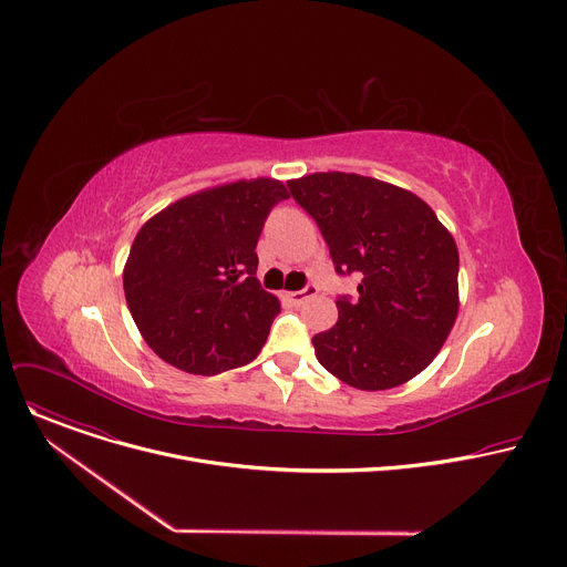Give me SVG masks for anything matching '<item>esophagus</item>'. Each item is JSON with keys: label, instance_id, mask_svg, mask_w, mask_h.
<instances>
[{"label": "esophagus", "instance_id": "esophagus-1", "mask_svg": "<svg viewBox=\"0 0 567 567\" xmlns=\"http://www.w3.org/2000/svg\"><path fill=\"white\" fill-rule=\"evenodd\" d=\"M316 287L313 285H307L305 289H300V291H287L285 293V298L291 302V305H302L307 298H311V296H316Z\"/></svg>", "mask_w": 567, "mask_h": 567}]
</instances>
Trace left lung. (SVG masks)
<instances>
[{
	"instance_id": "8db88e82",
	"label": "left lung",
	"mask_w": 567,
	"mask_h": 567,
	"mask_svg": "<svg viewBox=\"0 0 567 567\" xmlns=\"http://www.w3.org/2000/svg\"><path fill=\"white\" fill-rule=\"evenodd\" d=\"M313 217L339 276L361 274L359 298L339 296V320L311 339L318 363L359 390L417 377L457 318L460 256L453 235L411 190L348 175L287 182Z\"/></svg>"
}]
</instances>
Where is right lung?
Returning <instances> with one entry per match:
<instances>
[{
	"label": "right lung",
	"instance_id": "obj_1",
	"mask_svg": "<svg viewBox=\"0 0 567 567\" xmlns=\"http://www.w3.org/2000/svg\"><path fill=\"white\" fill-rule=\"evenodd\" d=\"M287 197L282 182L241 179L184 197L141 226L123 289L156 357L210 377L260 354L280 302L256 278V247Z\"/></svg>",
	"mask_w": 567,
	"mask_h": 567
}]
</instances>
